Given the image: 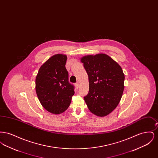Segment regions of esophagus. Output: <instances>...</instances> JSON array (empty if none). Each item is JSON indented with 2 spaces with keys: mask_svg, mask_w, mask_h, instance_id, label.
Listing matches in <instances>:
<instances>
[{
  "mask_svg": "<svg viewBox=\"0 0 158 158\" xmlns=\"http://www.w3.org/2000/svg\"><path fill=\"white\" fill-rule=\"evenodd\" d=\"M75 86L77 89H78V88H79V83H76Z\"/></svg>",
  "mask_w": 158,
  "mask_h": 158,
  "instance_id": "obj_1",
  "label": "esophagus"
}]
</instances>
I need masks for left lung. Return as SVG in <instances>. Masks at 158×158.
<instances>
[{
	"mask_svg": "<svg viewBox=\"0 0 158 158\" xmlns=\"http://www.w3.org/2000/svg\"><path fill=\"white\" fill-rule=\"evenodd\" d=\"M89 79V93L84 97L91 113L105 117L118 105L124 88V74L109 56L101 53L81 59Z\"/></svg>",
	"mask_w": 158,
	"mask_h": 158,
	"instance_id": "8db88e82",
	"label": "left lung"
}]
</instances>
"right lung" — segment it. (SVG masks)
<instances>
[{
	"label": "right lung",
	"instance_id": "1",
	"mask_svg": "<svg viewBox=\"0 0 158 158\" xmlns=\"http://www.w3.org/2000/svg\"><path fill=\"white\" fill-rule=\"evenodd\" d=\"M66 60L65 54L52 56L41 65L35 78L38 98L45 110L53 114L64 112L75 94L73 86L68 81Z\"/></svg>",
	"mask_w": 158,
	"mask_h": 158
}]
</instances>
